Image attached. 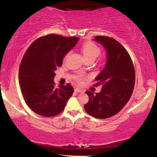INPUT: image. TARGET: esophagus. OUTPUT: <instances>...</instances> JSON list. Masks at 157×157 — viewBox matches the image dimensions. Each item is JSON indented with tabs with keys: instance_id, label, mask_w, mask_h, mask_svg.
Segmentation results:
<instances>
[{
	"instance_id": "1",
	"label": "esophagus",
	"mask_w": 157,
	"mask_h": 157,
	"mask_svg": "<svg viewBox=\"0 0 157 157\" xmlns=\"http://www.w3.org/2000/svg\"><path fill=\"white\" fill-rule=\"evenodd\" d=\"M75 92H84V90H82L77 88L75 89Z\"/></svg>"
}]
</instances>
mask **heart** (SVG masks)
Masks as SVG:
<instances>
[{"mask_svg":"<svg viewBox=\"0 0 157 157\" xmlns=\"http://www.w3.org/2000/svg\"><path fill=\"white\" fill-rule=\"evenodd\" d=\"M82 53L85 59H96L101 54V49L94 43L91 42H86L81 48Z\"/></svg>","mask_w":157,"mask_h":157,"instance_id":"heart-1","label":"heart"}]
</instances>
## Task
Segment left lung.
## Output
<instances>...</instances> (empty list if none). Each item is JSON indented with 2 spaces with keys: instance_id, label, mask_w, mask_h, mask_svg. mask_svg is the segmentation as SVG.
Masks as SVG:
<instances>
[{
  "instance_id": "obj_1",
  "label": "left lung",
  "mask_w": 157,
  "mask_h": 157,
  "mask_svg": "<svg viewBox=\"0 0 157 157\" xmlns=\"http://www.w3.org/2000/svg\"><path fill=\"white\" fill-rule=\"evenodd\" d=\"M94 40L106 51L104 69L96 77V85L102 88L98 93L86 91L89 101L85 111L97 119L116 115L123 108L132 94L135 85V71L125 48L119 42L107 36H96Z\"/></svg>"
}]
</instances>
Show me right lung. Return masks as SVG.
Here are the masks:
<instances>
[{"label": "right lung", "instance_id": "1", "mask_svg": "<svg viewBox=\"0 0 157 157\" xmlns=\"http://www.w3.org/2000/svg\"><path fill=\"white\" fill-rule=\"evenodd\" d=\"M78 37L50 34L36 40L26 51L19 69V83L25 102L34 113L53 117L63 111L74 91L69 84L55 87V71L74 47Z\"/></svg>", "mask_w": 157, "mask_h": 157}]
</instances>
